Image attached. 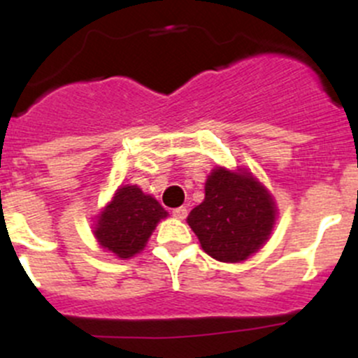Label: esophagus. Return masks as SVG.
<instances>
[{
	"mask_svg": "<svg viewBox=\"0 0 358 358\" xmlns=\"http://www.w3.org/2000/svg\"><path fill=\"white\" fill-rule=\"evenodd\" d=\"M187 215H189V209H187L185 206H180V208L173 209V216H176V218L183 220V218H187Z\"/></svg>",
	"mask_w": 358,
	"mask_h": 358,
	"instance_id": "obj_1",
	"label": "esophagus"
}]
</instances>
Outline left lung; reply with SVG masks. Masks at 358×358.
<instances>
[{
	"label": "left lung",
	"instance_id": "obj_1",
	"mask_svg": "<svg viewBox=\"0 0 358 358\" xmlns=\"http://www.w3.org/2000/svg\"><path fill=\"white\" fill-rule=\"evenodd\" d=\"M206 197L189 222L202 249L218 262L237 263L258 251L275 223V204L251 173L213 169Z\"/></svg>",
	"mask_w": 358,
	"mask_h": 358
}]
</instances>
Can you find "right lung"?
<instances>
[{
	"label": "right lung",
	"instance_id": "add662e5",
	"mask_svg": "<svg viewBox=\"0 0 358 358\" xmlns=\"http://www.w3.org/2000/svg\"><path fill=\"white\" fill-rule=\"evenodd\" d=\"M164 211L154 197L145 196L136 185L117 189L95 227V237L119 258H129L145 248Z\"/></svg>",
	"mask_w": 358,
	"mask_h": 358
}]
</instances>
